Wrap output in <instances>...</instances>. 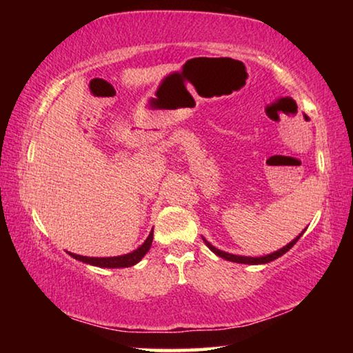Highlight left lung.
I'll list each match as a JSON object with an SVG mask.
<instances>
[{
  "instance_id": "obj_1",
  "label": "left lung",
  "mask_w": 353,
  "mask_h": 353,
  "mask_svg": "<svg viewBox=\"0 0 353 353\" xmlns=\"http://www.w3.org/2000/svg\"><path fill=\"white\" fill-rule=\"evenodd\" d=\"M303 232H305V230H303ZM303 232H302L301 235H299V236L296 238V240H292L290 244H286L285 248L279 249L277 252L270 254V255H266V256H241V255L227 254V252H224V250H219V249H216L214 246H212V244L208 243L207 240H204V243L207 244L208 249L213 250V252L216 254L218 256H221V259H225V260H229V261H235V263H244V265H263V263H270V261L276 260V259H279V256H282L283 254L288 252V250H290L292 246H294V244L299 241V238H301V236L303 235Z\"/></svg>"
}]
</instances>
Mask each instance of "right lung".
<instances>
[{
	"instance_id": "1",
	"label": "right lung",
	"mask_w": 353,
	"mask_h": 353,
	"mask_svg": "<svg viewBox=\"0 0 353 353\" xmlns=\"http://www.w3.org/2000/svg\"><path fill=\"white\" fill-rule=\"evenodd\" d=\"M152 244V232L149 234L146 238V241L141 244L139 249L132 250L130 254L126 255H119V256H103V259H98V256H82V255H76V254H70L73 259L88 263V265L93 266H99V268H129L134 266L135 263H139L145 254L149 250Z\"/></svg>"
}]
</instances>
